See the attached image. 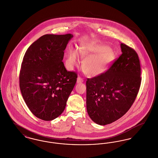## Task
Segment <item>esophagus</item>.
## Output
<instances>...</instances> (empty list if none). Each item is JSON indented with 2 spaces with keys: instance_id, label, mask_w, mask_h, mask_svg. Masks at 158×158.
<instances>
[{
  "instance_id": "34e87169",
  "label": "esophagus",
  "mask_w": 158,
  "mask_h": 158,
  "mask_svg": "<svg viewBox=\"0 0 158 158\" xmlns=\"http://www.w3.org/2000/svg\"><path fill=\"white\" fill-rule=\"evenodd\" d=\"M83 82V79H82L81 77H78L77 79V83H82Z\"/></svg>"
}]
</instances>
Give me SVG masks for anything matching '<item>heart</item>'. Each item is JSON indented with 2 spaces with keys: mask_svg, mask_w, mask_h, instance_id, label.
I'll use <instances>...</instances> for the list:
<instances>
[{
  "mask_svg": "<svg viewBox=\"0 0 158 158\" xmlns=\"http://www.w3.org/2000/svg\"><path fill=\"white\" fill-rule=\"evenodd\" d=\"M83 60L82 68L86 74L92 77L102 75L111 66L115 59V53L112 48L105 44L86 43L82 45L79 50ZM78 61V52L70 49L66 61L70 69Z\"/></svg>",
  "mask_w": 158,
  "mask_h": 158,
  "instance_id": "b5f03b06",
  "label": "heart"
}]
</instances>
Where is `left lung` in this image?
I'll return each instance as SVG.
<instances>
[{"instance_id":"1","label":"left lung","mask_w":158,"mask_h":158,"mask_svg":"<svg viewBox=\"0 0 158 158\" xmlns=\"http://www.w3.org/2000/svg\"><path fill=\"white\" fill-rule=\"evenodd\" d=\"M122 54L102 75L86 81V110L99 125L112 123L130 108L141 83L140 61L135 51L121 43Z\"/></svg>"}]
</instances>
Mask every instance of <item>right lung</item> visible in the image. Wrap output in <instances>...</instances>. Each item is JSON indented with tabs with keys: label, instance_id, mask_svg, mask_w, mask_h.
Wrapping results in <instances>:
<instances>
[{
	"label": "right lung",
	"instance_id": "1",
	"mask_svg": "<svg viewBox=\"0 0 158 158\" xmlns=\"http://www.w3.org/2000/svg\"><path fill=\"white\" fill-rule=\"evenodd\" d=\"M73 37L70 34H45L34 42L24 55L20 89L31 113L43 120H53L61 114L75 85L77 74L68 72L62 61Z\"/></svg>",
	"mask_w": 158,
	"mask_h": 158
}]
</instances>
